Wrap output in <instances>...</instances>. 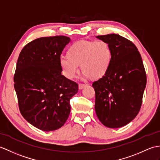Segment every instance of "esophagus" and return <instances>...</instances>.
Wrapping results in <instances>:
<instances>
[{
  "label": "esophagus",
  "mask_w": 160,
  "mask_h": 160,
  "mask_svg": "<svg viewBox=\"0 0 160 160\" xmlns=\"http://www.w3.org/2000/svg\"><path fill=\"white\" fill-rule=\"evenodd\" d=\"M87 86V84H79V86H78V87H79V89H82V88H84V87H86Z\"/></svg>",
  "instance_id": "34e87169"
}]
</instances>
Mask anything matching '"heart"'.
<instances>
[{
	"label": "heart",
	"instance_id": "obj_1",
	"mask_svg": "<svg viewBox=\"0 0 160 160\" xmlns=\"http://www.w3.org/2000/svg\"><path fill=\"white\" fill-rule=\"evenodd\" d=\"M67 57L59 60L62 75L72 80L82 71L84 79H99L104 76L110 69L112 61V50L105 41L80 40L70 46Z\"/></svg>",
	"mask_w": 160,
	"mask_h": 160
}]
</instances>
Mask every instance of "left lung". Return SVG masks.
Instances as JSON below:
<instances>
[{
    "label": "left lung",
    "mask_w": 160,
    "mask_h": 160,
    "mask_svg": "<svg viewBox=\"0 0 160 160\" xmlns=\"http://www.w3.org/2000/svg\"><path fill=\"white\" fill-rule=\"evenodd\" d=\"M97 38L109 43L112 61L106 75L92 83L96 114L106 127L121 128L140 110L147 84L145 69L138 48L131 41L117 34Z\"/></svg>",
    "instance_id": "8db88e82"
}]
</instances>
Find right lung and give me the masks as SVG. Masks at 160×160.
Listing matches in <instances>:
<instances>
[{
	"label": "right lung",
	"mask_w": 160,
	"mask_h": 160,
	"mask_svg": "<svg viewBox=\"0 0 160 160\" xmlns=\"http://www.w3.org/2000/svg\"><path fill=\"white\" fill-rule=\"evenodd\" d=\"M70 39L45 37L26 45L18 57L14 74L21 114L29 123L45 132L65 124L71 111L69 101L78 85L61 74V54Z\"/></svg>",
	"instance_id": "1"
}]
</instances>
